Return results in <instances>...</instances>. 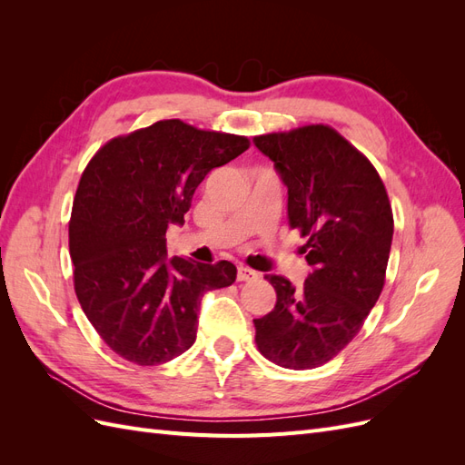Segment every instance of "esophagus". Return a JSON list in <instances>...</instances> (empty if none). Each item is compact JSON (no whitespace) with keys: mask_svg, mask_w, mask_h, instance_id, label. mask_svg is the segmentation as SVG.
<instances>
[{"mask_svg":"<svg viewBox=\"0 0 465 465\" xmlns=\"http://www.w3.org/2000/svg\"><path fill=\"white\" fill-rule=\"evenodd\" d=\"M236 279L238 281H254V279H258V273L254 270H248V267H238Z\"/></svg>","mask_w":465,"mask_h":465,"instance_id":"obj_1","label":"esophagus"}]
</instances>
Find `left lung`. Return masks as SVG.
Segmentation results:
<instances>
[{"mask_svg":"<svg viewBox=\"0 0 465 465\" xmlns=\"http://www.w3.org/2000/svg\"><path fill=\"white\" fill-rule=\"evenodd\" d=\"M287 186V219L308 241L304 285L265 275L275 308L254 320L263 357L285 369L333 359L362 328L384 287L393 217L369 159L328 125L254 137Z\"/></svg>","mask_w":465,"mask_h":465,"instance_id":"left-lung-1","label":"left lung"}]
</instances>
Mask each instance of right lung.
Returning a JSON list of instances; mask_svg holds the SVG:
<instances>
[{
    "label": "right lung",
    "mask_w": 465,
    "mask_h": 465,
    "mask_svg": "<svg viewBox=\"0 0 465 465\" xmlns=\"http://www.w3.org/2000/svg\"><path fill=\"white\" fill-rule=\"evenodd\" d=\"M248 149L242 135L163 120L116 137L79 180L69 221V256L83 312L125 361L154 367L195 341L207 291L236 279L231 262L166 260V229L184 224L209 171Z\"/></svg>",
    "instance_id": "obj_1"
}]
</instances>
